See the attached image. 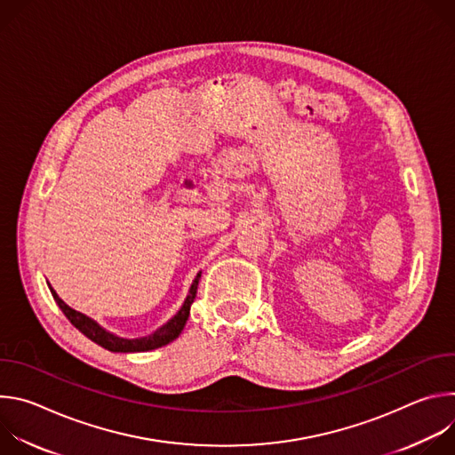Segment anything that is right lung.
I'll use <instances>...</instances> for the list:
<instances>
[{
  "mask_svg": "<svg viewBox=\"0 0 455 455\" xmlns=\"http://www.w3.org/2000/svg\"><path fill=\"white\" fill-rule=\"evenodd\" d=\"M198 283H200V275L194 279L192 286H190V291L181 306V309L174 315V318H171L165 326H162L158 331H155L153 335L149 337H144V339H137V340H125V339H118L111 333H108L106 330H102L97 322H93L90 316L72 309L70 306L64 304L59 295L50 288L55 302L59 304V307L62 309V313L67 315V318L74 323V326L83 333L86 335L90 340H93L95 344L102 346L104 349L108 351H113V353H142V351H151V349H158L162 346H167L169 342L176 340L180 337V333L183 331L185 328V322L188 318V313H190V306L194 302V297H196L198 293Z\"/></svg>",
  "mask_w": 455,
  "mask_h": 455,
  "instance_id": "right-lung-1",
  "label": "right lung"
}]
</instances>
